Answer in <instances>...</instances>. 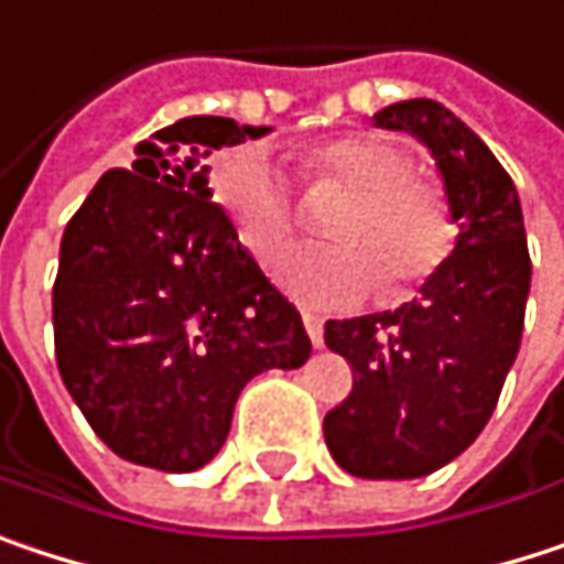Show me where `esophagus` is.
Segmentation results:
<instances>
[{"mask_svg": "<svg viewBox=\"0 0 564 564\" xmlns=\"http://www.w3.org/2000/svg\"><path fill=\"white\" fill-rule=\"evenodd\" d=\"M302 321H305V330H308L312 344H315V347H321V344H324V321H321L317 315H312V312H305V315H302Z\"/></svg>", "mask_w": 564, "mask_h": 564, "instance_id": "34e87169", "label": "esophagus"}]
</instances>
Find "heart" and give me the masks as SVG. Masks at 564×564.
<instances>
[{"mask_svg": "<svg viewBox=\"0 0 564 564\" xmlns=\"http://www.w3.org/2000/svg\"><path fill=\"white\" fill-rule=\"evenodd\" d=\"M312 181L350 191L327 220L337 243L295 249L279 265V282L312 308H344L373 295L389 299L429 282L458 243L448 191L415 175L412 155L383 135H337L299 152ZM210 194L237 240L259 265H272L299 227L292 187L262 145L227 152L210 172Z\"/></svg>", "mask_w": 564, "mask_h": 564, "instance_id": "heart-1", "label": "heart"}]
</instances>
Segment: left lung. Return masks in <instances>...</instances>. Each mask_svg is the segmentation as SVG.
<instances>
[{"label":"left lung","instance_id":"8db88e82","mask_svg":"<svg viewBox=\"0 0 564 564\" xmlns=\"http://www.w3.org/2000/svg\"><path fill=\"white\" fill-rule=\"evenodd\" d=\"M373 122L432 152L458 243L419 299L324 324V344L354 367L350 395L324 415V442L354 477L412 480L458 458L494 415L520 350L532 265L513 177L448 106L402 100Z\"/></svg>","mask_w":564,"mask_h":564}]
</instances>
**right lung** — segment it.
Here are the masks:
<instances>
[{"mask_svg":"<svg viewBox=\"0 0 564 564\" xmlns=\"http://www.w3.org/2000/svg\"><path fill=\"white\" fill-rule=\"evenodd\" d=\"M272 132L184 116L139 142L70 217L54 279L57 370L119 458L187 474L214 458L252 377L312 340L214 204L204 159Z\"/></svg>","mask_w":564,"mask_h":564,"instance_id":"right-lung-1","label":"right lung"}]
</instances>
